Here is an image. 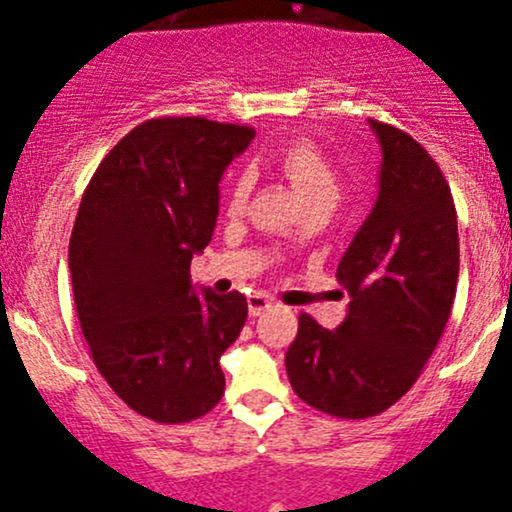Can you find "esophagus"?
<instances>
[{"label":"esophagus","instance_id":"34e87169","mask_svg":"<svg viewBox=\"0 0 512 512\" xmlns=\"http://www.w3.org/2000/svg\"><path fill=\"white\" fill-rule=\"evenodd\" d=\"M272 306H274V299L265 297V294H260V292H255L247 297V311H250V316H262L265 311H270Z\"/></svg>","mask_w":512,"mask_h":512}]
</instances>
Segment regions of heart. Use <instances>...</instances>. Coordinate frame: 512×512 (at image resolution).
<instances>
[{"label": "heart", "instance_id": "1", "mask_svg": "<svg viewBox=\"0 0 512 512\" xmlns=\"http://www.w3.org/2000/svg\"><path fill=\"white\" fill-rule=\"evenodd\" d=\"M274 164L282 171L284 179L294 186L304 206L314 203H328L336 206L341 196V179L333 166V161L326 157L324 149L309 137H294L274 157ZM252 176L247 171H238L230 179L228 193H225V208L230 215H238L245 208L247 196H250Z\"/></svg>", "mask_w": 512, "mask_h": 512}]
</instances>
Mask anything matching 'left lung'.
I'll list each match as a JSON object with an SVG mask.
<instances>
[{
  "mask_svg": "<svg viewBox=\"0 0 512 512\" xmlns=\"http://www.w3.org/2000/svg\"><path fill=\"white\" fill-rule=\"evenodd\" d=\"M370 127L383 149L380 191L338 262L348 314L333 331L301 314L284 355L301 400L341 419L375 417L417 383L459 282L456 208L437 161L402 129Z\"/></svg>",
  "mask_w": 512,
  "mask_h": 512,
  "instance_id": "obj_1",
  "label": "left lung"
}]
</instances>
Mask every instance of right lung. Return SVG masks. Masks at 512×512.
I'll use <instances>...</instances> for the list:
<instances>
[{"label":"right lung","instance_id":"1","mask_svg":"<svg viewBox=\"0 0 512 512\" xmlns=\"http://www.w3.org/2000/svg\"><path fill=\"white\" fill-rule=\"evenodd\" d=\"M252 137L206 117L142 122L100 161L75 215L68 270L93 363L154 422H191L223 397L220 355L247 299L198 297L191 260L211 242L220 176Z\"/></svg>","mask_w":512,"mask_h":512}]
</instances>
